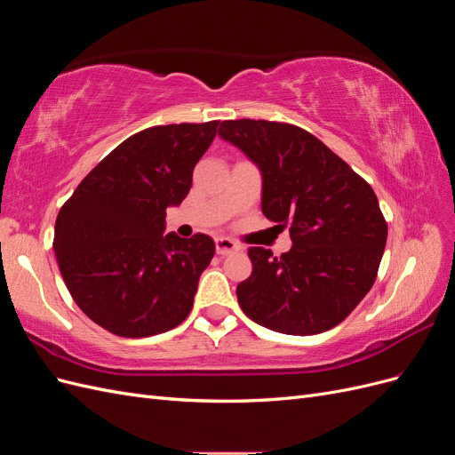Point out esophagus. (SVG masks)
Masks as SVG:
<instances>
[{"mask_svg":"<svg viewBox=\"0 0 455 455\" xmlns=\"http://www.w3.org/2000/svg\"><path fill=\"white\" fill-rule=\"evenodd\" d=\"M239 249H241V246L233 239H228V237L216 239V254H220V256L233 254V252H237Z\"/></svg>","mask_w":455,"mask_h":455,"instance_id":"esophagus-1","label":"esophagus"}]
</instances>
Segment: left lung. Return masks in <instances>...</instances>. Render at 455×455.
Here are the masks:
<instances>
[{
  "instance_id": "obj_1",
  "label": "left lung",
  "mask_w": 455,
  "mask_h": 455,
  "mask_svg": "<svg viewBox=\"0 0 455 455\" xmlns=\"http://www.w3.org/2000/svg\"><path fill=\"white\" fill-rule=\"evenodd\" d=\"M220 136L261 171V212L292 249L251 246L237 286L246 316L275 332L321 334L361 304L378 277L387 222L374 189L316 136L291 123L229 119Z\"/></svg>"
}]
</instances>
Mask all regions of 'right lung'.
Listing matches in <instances>:
<instances>
[{
	"instance_id": "1",
	"label": "right lung",
	"mask_w": 455,
	"mask_h": 455,
	"mask_svg": "<svg viewBox=\"0 0 455 455\" xmlns=\"http://www.w3.org/2000/svg\"><path fill=\"white\" fill-rule=\"evenodd\" d=\"M220 121L136 132L96 164L54 224L62 279L92 323L121 338H148L186 321L214 241L163 235L167 206L189 194L194 169Z\"/></svg>"
}]
</instances>
